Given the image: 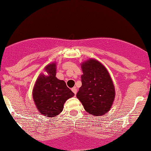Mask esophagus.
I'll return each mask as SVG.
<instances>
[{
	"mask_svg": "<svg viewBox=\"0 0 151 151\" xmlns=\"http://www.w3.org/2000/svg\"><path fill=\"white\" fill-rule=\"evenodd\" d=\"M71 91H73V93L75 95H76V93H77V88H76V87H73V88H71Z\"/></svg>",
	"mask_w": 151,
	"mask_h": 151,
	"instance_id": "obj_1",
	"label": "esophagus"
}]
</instances>
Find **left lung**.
Returning <instances> with one entry per match:
<instances>
[{"label": "left lung", "mask_w": 151, "mask_h": 151, "mask_svg": "<svg viewBox=\"0 0 151 151\" xmlns=\"http://www.w3.org/2000/svg\"><path fill=\"white\" fill-rule=\"evenodd\" d=\"M82 86L76 94L84 109L92 116H102L112 106L115 86L106 68L100 62L89 58L81 64Z\"/></svg>", "instance_id": "8db88e82"}]
</instances>
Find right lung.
Listing matches in <instances>:
<instances>
[{
  "label": "right lung",
  "instance_id": "right-lung-1",
  "mask_svg": "<svg viewBox=\"0 0 151 151\" xmlns=\"http://www.w3.org/2000/svg\"><path fill=\"white\" fill-rule=\"evenodd\" d=\"M47 74L40 73L32 91V96L38 111L47 117H54L63 110L64 104L74 93L64 80L55 77L56 63H51L44 68Z\"/></svg>",
  "mask_w": 151,
  "mask_h": 151
}]
</instances>
